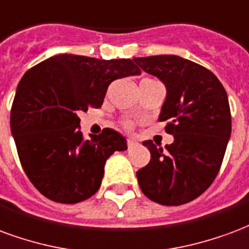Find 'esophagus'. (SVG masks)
<instances>
[{
	"instance_id": "obj_1",
	"label": "esophagus",
	"mask_w": 249,
	"mask_h": 249,
	"mask_svg": "<svg viewBox=\"0 0 249 249\" xmlns=\"http://www.w3.org/2000/svg\"><path fill=\"white\" fill-rule=\"evenodd\" d=\"M127 146H128V148H132V147H137L138 143L135 141H132V139H128L127 141Z\"/></svg>"
}]
</instances>
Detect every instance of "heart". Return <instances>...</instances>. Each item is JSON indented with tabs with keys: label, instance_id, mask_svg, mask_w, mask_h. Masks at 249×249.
Segmentation results:
<instances>
[{
	"label": "heart",
	"instance_id": "b5f03b06",
	"mask_svg": "<svg viewBox=\"0 0 249 249\" xmlns=\"http://www.w3.org/2000/svg\"><path fill=\"white\" fill-rule=\"evenodd\" d=\"M127 126H130V123H127Z\"/></svg>",
	"mask_w": 249,
	"mask_h": 249
}]
</instances>
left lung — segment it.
Returning a JSON list of instances; mask_svg holds the SVG:
<instances>
[{
	"label": "left lung",
	"mask_w": 249,
	"mask_h": 249,
	"mask_svg": "<svg viewBox=\"0 0 249 249\" xmlns=\"http://www.w3.org/2000/svg\"><path fill=\"white\" fill-rule=\"evenodd\" d=\"M142 70L158 77L167 97L159 121L174 142L164 148L146 141L151 159L137 172L150 200L180 206L211 186L220 170L231 137V110L224 87L206 67L178 55L134 58Z\"/></svg>",
	"instance_id": "1"
}]
</instances>
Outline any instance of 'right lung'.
I'll return each mask as SVG.
<instances>
[{"label": "right lung", "mask_w": 249, "mask_h": 249, "mask_svg": "<svg viewBox=\"0 0 249 249\" xmlns=\"http://www.w3.org/2000/svg\"><path fill=\"white\" fill-rule=\"evenodd\" d=\"M141 74L132 59L59 54L25 72L10 111V128L19 162L33 186L57 203L74 204L99 190L105 163L127 150L112 128L86 141L78 114L101 107L108 85Z\"/></svg>", "instance_id": "1"}]
</instances>
